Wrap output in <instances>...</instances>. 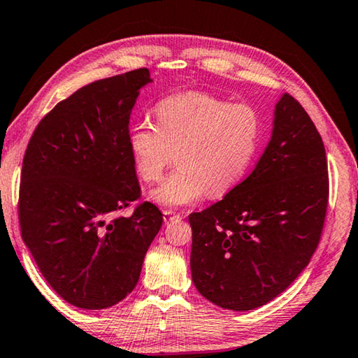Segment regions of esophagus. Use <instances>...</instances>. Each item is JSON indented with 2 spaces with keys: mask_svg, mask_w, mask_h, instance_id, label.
<instances>
[{
  "mask_svg": "<svg viewBox=\"0 0 358 358\" xmlns=\"http://www.w3.org/2000/svg\"><path fill=\"white\" fill-rule=\"evenodd\" d=\"M162 215H164V221L166 222L180 220V217H181L178 213H175V211H172V210H164V211H162Z\"/></svg>",
  "mask_w": 358,
  "mask_h": 358,
  "instance_id": "obj_1",
  "label": "esophagus"
}]
</instances>
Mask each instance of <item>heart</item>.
Masks as SVG:
<instances>
[{
	"instance_id": "1",
	"label": "heart",
	"mask_w": 358,
	"mask_h": 358,
	"mask_svg": "<svg viewBox=\"0 0 358 358\" xmlns=\"http://www.w3.org/2000/svg\"><path fill=\"white\" fill-rule=\"evenodd\" d=\"M156 126L141 123L128 134V150L138 177L147 183L162 178L177 159V171L150 192L155 203L178 208L207 196L234 189L254 161L262 136V118L250 104L202 92H185L161 99ZM177 152V155H173Z\"/></svg>"
}]
</instances>
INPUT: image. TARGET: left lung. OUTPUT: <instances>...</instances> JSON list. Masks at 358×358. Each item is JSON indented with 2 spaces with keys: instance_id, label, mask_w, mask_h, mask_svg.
Here are the masks:
<instances>
[{
  "instance_id": "left-lung-1",
  "label": "left lung",
  "mask_w": 358,
  "mask_h": 358,
  "mask_svg": "<svg viewBox=\"0 0 358 358\" xmlns=\"http://www.w3.org/2000/svg\"><path fill=\"white\" fill-rule=\"evenodd\" d=\"M327 203L322 137L305 108L282 94L254 171L222 201L189 215L194 286L224 310L266 305L310 264Z\"/></svg>"
}]
</instances>
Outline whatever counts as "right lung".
I'll return each mask as SVG.
<instances>
[{
    "instance_id": "1",
    "label": "right lung",
    "mask_w": 358,
    "mask_h": 358,
    "mask_svg": "<svg viewBox=\"0 0 358 358\" xmlns=\"http://www.w3.org/2000/svg\"><path fill=\"white\" fill-rule=\"evenodd\" d=\"M148 69L93 82L58 102L36 128L22 167L23 243L42 276L71 305L104 310L141 276L162 213L141 197L128 150L129 118Z\"/></svg>"
}]
</instances>
